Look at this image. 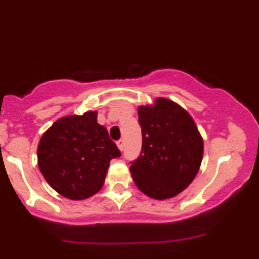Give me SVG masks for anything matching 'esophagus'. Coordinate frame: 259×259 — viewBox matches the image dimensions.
<instances>
[{
  "instance_id": "esophagus-1",
  "label": "esophagus",
  "mask_w": 259,
  "mask_h": 259,
  "mask_svg": "<svg viewBox=\"0 0 259 259\" xmlns=\"http://www.w3.org/2000/svg\"><path fill=\"white\" fill-rule=\"evenodd\" d=\"M117 146L120 151H123L124 150V140H119V141H117Z\"/></svg>"
}]
</instances>
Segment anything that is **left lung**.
I'll use <instances>...</instances> for the list:
<instances>
[{
  "instance_id": "8db88e82",
  "label": "left lung",
  "mask_w": 259,
  "mask_h": 259,
  "mask_svg": "<svg viewBox=\"0 0 259 259\" xmlns=\"http://www.w3.org/2000/svg\"><path fill=\"white\" fill-rule=\"evenodd\" d=\"M138 114L142 151L130 167L134 183L154 200L175 197L200 170L203 139L190 113L167 97L139 106Z\"/></svg>"
}]
</instances>
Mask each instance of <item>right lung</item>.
<instances>
[{
  "label": "right lung",
  "mask_w": 259,
  "mask_h": 259,
  "mask_svg": "<svg viewBox=\"0 0 259 259\" xmlns=\"http://www.w3.org/2000/svg\"><path fill=\"white\" fill-rule=\"evenodd\" d=\"M120 156L97 111L59 118L41 136L37 165L45 180L65 198L81 201L102 189L109 162Z\"/></svg>",
  "instance_id": "1"
}]
</instances>
